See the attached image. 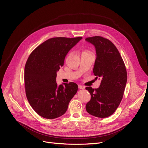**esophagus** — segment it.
<instances>
[{"instance_id":"1","label":"esophagus","mask_w":148,"mask_h":148,"mask_svg":"<svg viewBox=\"0 0 148 148\" xmlns=\"http://www.w3.org/2000/svg\"><path fill=\"white\" fill-rule=\"evenodd\" d=\"M79 88L80 89H84L85 88V87L83 86H82V85L79 84Z\"/></svg>"}]
</instances>
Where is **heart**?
<instances>
[{"mask_svg": "<svg viewBox=\"0 0 148 148\" xmlns=\"http://www.w3.org/2000/svg\"><path fill=\"white\" fill-rule=\"evenodd\" d=\"M83 53H89V51H84Z\"/></svg>", "mask_w": 148, "mask_h": 148, "instance_id": "heart-1", "label": "heart"}]
</instances>
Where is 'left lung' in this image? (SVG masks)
I'll return each instance as SVG.
<instances>
[{
	"mask_svg": "<svg viewBox=\"0 0 148 148\" xmlns=\"http://www.w3.org/2000/svg\"><path fill=\"white\" fill-rule=\"evenodd\" d=\"M85 40L95 47L97 58L93 72L97 79H101L98 88H86L91 95L86 109L95 117L107 118L117 109L122 99L127 81L125 66L118 50L110 40L99 36Z\"/></svg>",
	"mask_w": 148,
	"mask_h": 148,
	"instance_id": "left-lung-1",
	"label": "left lung"
}]
</instances>
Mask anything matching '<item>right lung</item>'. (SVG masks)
Returning <instances> with one entry per match:
<instances>
[{
    "label": "right lung",
    "mask_w": 148,
    "mask_h": 148,
    "mask_svg": "<svg viewBox=\"0 0 148 148\" xmlns=\"http://www.w3.org/2000/svg\"><path fill=\"white\" fill-rule=\"evenodd\" d=\"M82 39L57 37L45 41L32 52L25 68L26 95L33 109L46 119H55L67 110L78 85L56 83L57 72L68 51Z\"/></svg>",
    "instance_id": "right-lung-1"
}]
</instances>
